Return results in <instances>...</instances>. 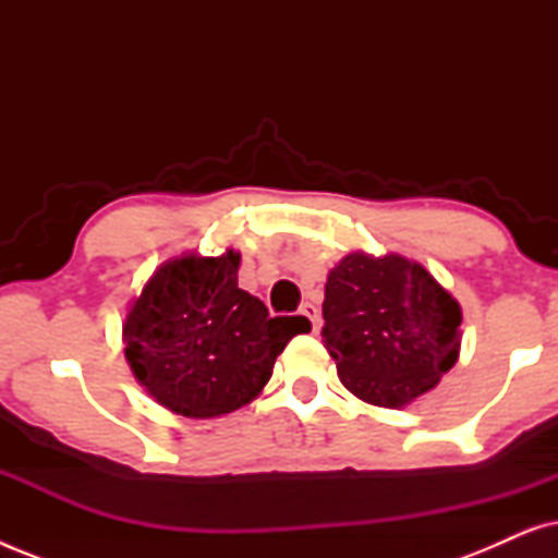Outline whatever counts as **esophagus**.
Segmentation results:
<instances>
[{"label":"esophagus","mask_w":558,"mask_h":558,"mask_svg":"<svg viewBox=\"0 0 558 558\" xmlns=\"http://www.w3.org/2000/svg\"><path fill=\"white\" fill-rule=\"evenodd\" d=\"M300 312H302V315L307 317L310 323H312V330L317 332V330H319V325H323V319H319V310L315 307V304H312V302H304L302 307H300Z\"/></svg>","instance_id":"obj_1"}]
</instances>
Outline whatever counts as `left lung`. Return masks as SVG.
<instances>
[{
  "instance_id": "8db88e82",
  "label": "left lung",
  "mask_w": 558,
  "mask_h": 558,
  "mask_svg": "<svg viewBox=\"0 0 558 558\" xmlns=\"http://www.w3.org/2000/svg\"><path fill=\"white\" fill-rule=\"evenodd\" d=\"M323 317L342 386L373 407H409L460 357V302L401 254L342 256L327 274Z\"/></svg>"
}]
</instances>
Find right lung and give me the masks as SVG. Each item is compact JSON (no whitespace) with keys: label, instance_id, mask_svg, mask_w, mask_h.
<instances>
[{"label":"right lung","instance_id":"right-lung-1","mask_svg":"<svg viewBox=\"0 0 558 558\" xmlns=\"http://www.w3.org/2000/svg\"><path fill=\"white\" fill-rule=\"evenodd\" d=\"M239 266L233 248L172 256L129 302L126 363L172 414L216 418L246 407L269 384L287 342L310 332L307 317H269L258 296L239 289Z\"/></svg>","mask_w":558,"mask_h":558}]
</instances>
